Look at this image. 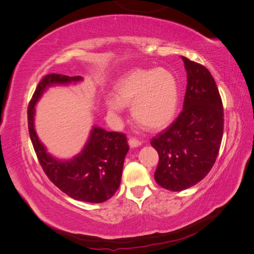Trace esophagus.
Returning <instances> with one entry per match:
<instances>
[{
    "label": "esophagus",
    "mask_w": 254,
    "mask_h": 254,
    "mask_svg": "<svg viewBox=\"0 0 254 254\" xmlns=\"http://www.w3.org/2000/svg\"><path fill=\"white\" fill-rule=\"evenodd\" d=\"M128 144L131 148H135V147H139V146L141 145V142L139 140H136L135 137H130V139L128 140Z\"/></svg>",
    "instance_id": "34e87169"
}]
</instances>
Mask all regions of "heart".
Here are the masks:
<instances>
[{"label":"heart","instance_id":"heart-1","mask_svg":"<svg viewBox=\"0 0 254 254\" xmlns=\"http://www.w3.org/2000/svg\"><path fill=\"white\" fill-rule=\"evenodd\" d=\"M114 97L105 101L108 113L118 115L130 106L134 122L148 130H160L174 119L179 91L174 75L164 68H134L117 81Z\"/></svg>","mask_w":254,"mask_h":254}]
</instances>
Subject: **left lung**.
<instances>
[{"label":"left lung","mask_w":254,"mask_h":254,"mask_svg":"<svg viewBox=\"0 0 254 254\" xmlns=\"http://www.w3.org/2000/svg\"><path fill=\"white\" fill-rule=\"evenodd\" d=\"M181 59L188 78L183 110L150 142L159 153L155 180L173 191L193 187L209 174L224 133V108L216 82L203 65Z\"/></svg>","instance_id":"left-lung-1"}]
</instances>
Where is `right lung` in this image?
Segmentation results:
<instances>
[{
  "label": "right lung",
  "instance_id": "right-lung-1",
  "mask_svg": "<svg viewBox=\"0 0 254 254\" xmlns=\"http://www.w3.org/2000/svg\"><path fill=\"white\" fill-rule=\"evenodd\" d=\"M82 80L81 76H44L28 106V130L38 160L49 179L75 200L101 203L110 199L120 188L123 165L129 150L126 135L93 126L79 153L71 159H57L48 152L35 129V107L44 92L54 86H67Z\"/></svg>",
  "mask_w": 254,
  "mask_h": 254
}]
</instances>
